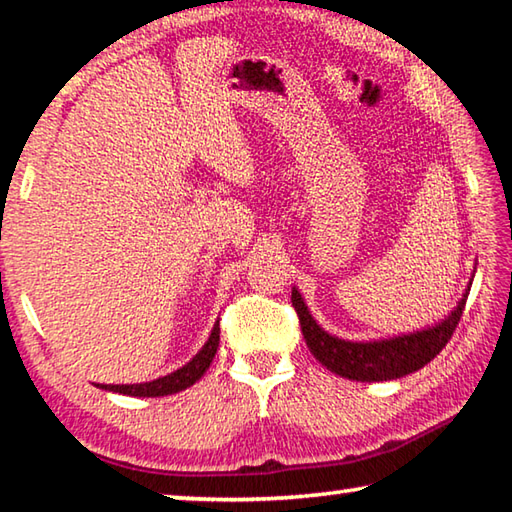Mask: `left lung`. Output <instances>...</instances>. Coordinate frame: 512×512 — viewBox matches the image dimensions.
I'll list each match as a JSON object with an SVG mask.
<instances>
[{"instance_id": "obj_1", "label": "left lung", "mask_w": 512, "mask_h": 512, "mask_svg": "<svg viewBox=\"0 0 512 512\" xmlns=\"http://www.w3.org/2000/svg\"><path fill=\"white\" fill-rule=\"evenodd\" d=\"M474 273L467 282L463 298L456 302V307L449 314L429 327L413 329L409 334L386 336V339L370 341H350L341 336L329 334L327 329L316 323L311 316L302 293L293 287L291 302L298 311L302 336H305L307 348L311 354L323 363L334 375L352 379V381H391L411 375L420 370L445 348L452 339L458 320L463 316L467 293H470Z\"/></svg>"}]
</instances>
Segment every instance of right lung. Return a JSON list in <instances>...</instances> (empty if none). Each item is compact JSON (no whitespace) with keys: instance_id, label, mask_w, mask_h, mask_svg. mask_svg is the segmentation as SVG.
<instances>
[{"instance_id":"1","label":"right lung","mask_w":512,"mask_h":512,"mask_svg":"<svg viewBox=\"0 0 512 512\" xmlns=\"http://www.w3.org/2000/svg\"><path fill=\"white\" fill-rule=\"evenodd\" d=\"M219 334L221 329H219V320H216L210 332V339L205 341L203 348L198 350L183 368L173 370L169 375L158 377L153 381H142V384H94V386L101 388V391L131 395V397H164V395L185 391V388L194 386L196 381L205 375V370L210 368L216 348H219Z\"/></svg>"}]
</instances>
